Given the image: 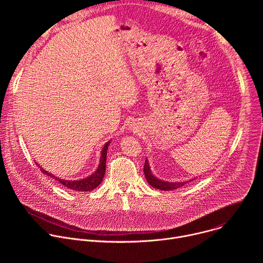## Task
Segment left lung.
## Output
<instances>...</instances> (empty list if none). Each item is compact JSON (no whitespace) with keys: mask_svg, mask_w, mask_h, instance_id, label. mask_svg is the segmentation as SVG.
Segmentation results:
<instances>
[{"mask_svg":"<svg viewBox=\"0 0 263 263\" xmlns=\"http://www.w3.org/2000/svg\"><path fill=\"white\" fill-rule=\"evenodd\" d=\"M143 174L145 176V179L147 181V183L151 185L152 187H155V189L157 190H160V191H173V190H177L178 187H181L183 186L185 183H189L193 180H189L186 182H166V181H163V180H160L158 178H156L151 170H149V164H148V161L147 159H145V162H144V166H143Z\"/></svg>","mask_w":263,"mask_h":263,"instance_id":"1","label":"left lung"}]
</instances>
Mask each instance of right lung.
I'll list each match as a JSON object with an SVG mask.
<instances>
[{
    "label": "right lung",
    "instance_id": "obj_1",
    "mask_svg": "<svg viewBox=\"0 0 263 263\" xmlns=\"http://www.w3.org/2000/svg\"><path fill=\"white\" fill-rule=\"evenodd\" d=\"M109 143H110V141H108L104 144V147H103L102 152H101L100 164H99V167L97 168V171L93 174H91L90 176H88L87 178H84V179L63 180V179H60V178L54 176L53 174L49 173L48 171L42 168V166H40V164H37V163L36 164L41 167L42 173H44L45 175L55 179L56 181H58L59 183H61L62 185L67 187V189H70L72 191H77V192H90V191L97 189V187L103 181V178H104V175H105V170H106V155H107V149H108Z\"/></svg>",
    "mask_w": 263,
    "mask_h": 263
}]
</instances>
